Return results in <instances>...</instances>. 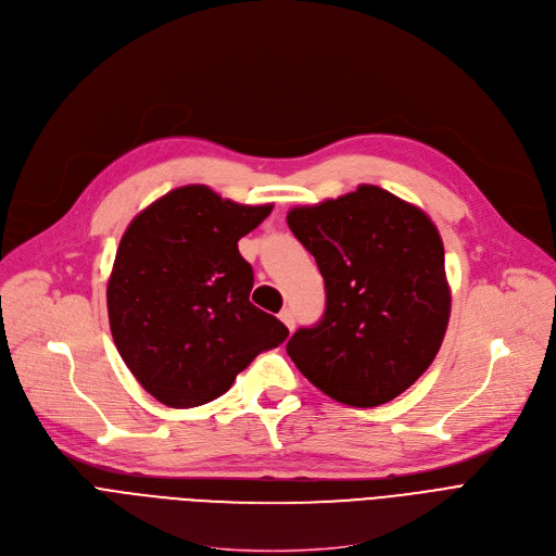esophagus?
Masks as SVG:
<instances>
[{
  "label": "esophagus",
  "instance_id": "obj_1",
  "mask_svg": "<svg viewBox=\"0 0 556 556\" xmlns=\"http://www.w3.org/2000/svg\"><path fill=\"white\" fill-rule=\"evenodd\" d=\"M279 319L286 324V328H288V330H292V328H294V313H292L290 308H283V311L279 313Z\"/></svg>",
  "mask_w": 556,
  "mask_h": 556
}]
</instances>
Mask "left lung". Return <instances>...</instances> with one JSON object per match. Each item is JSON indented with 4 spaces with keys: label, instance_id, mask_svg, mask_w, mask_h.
I'll use <instances>...</instances> for the list:
<instances>
[{
    "label": "left lung",
    "instance_id": "1",
    "mask_svg": "<svg viewBox=\"0 0 556 556\" xmlns=\"http://www.w3.org/2000/svg\"><path fill=\"white\" fill-rule=\"evenodd\" d=\"M286 220L326 286L324 317L290 338V359L342 404L368 409L397 397L427 371L450 321L438 228L376 185L292 207Z\"/></svg>",
    "mask_w": 556,
    "mask_h": 556
}]
</instances>
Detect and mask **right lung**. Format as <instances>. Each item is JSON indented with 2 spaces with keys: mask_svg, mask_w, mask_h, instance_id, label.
I'll return each instance as SVG.
<instances>
[{
  "mask_svg": "<svg viewBox=\"0 0 556 556\" xmlns=\"http://www.w3.org/2000/svg\"><path fill=\"white\" fill-rule=\"evenodd\" d=\"M270 212L185 185L125 230L106 283L111 336L140 387L172 409L224 395L288 338L250 302L254 275L237 245Z\"/></svg>",
  "mask_w": 556,
  "mask_h": 556,
  "instance_id": "1",
  "label": "right lung"
}]
</instances>
